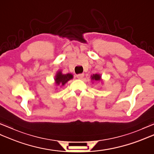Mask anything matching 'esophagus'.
Segmentation results:
<instances>
[{"mask_svg":"<svg viewBox=\"0 0 154 154\" xmlns=\"http://www.w3.org/2000/svg\"><path fill=\"white\" fill-rule=\"evenodd\" d=\"M84 77V74L83 73H80V74H78L77 75V77L78 78V79H82V78Z\"/></svg>","mask_w":154,"mask_h":154,"instance_id":"obj_1","label":"esophagus"}]
</instances>
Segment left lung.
<instances>
[{
  "mask_svg": "<svg viewBox=\"0 0 154 154\" xmlns=\"http://www.w3.org/2000/svg\"><path fill=\"white\" fill-rule=\"evenodd\" d=\"M91 79L93 80H95V81H100L101 79V77L100 76V75L99 74H95V75H93L91 76Z\"/></svg>",
  "mask_w": 154,
  "mask_h": 154,
  "instance_id": "obj_1",
  "label": "left lung"
}]
</instances>
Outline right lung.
I'll return each mask as SVG.
<instances>
[{
  "label": "right lung",
  "mask_w": 154,
  "mask_h": 154,
  "mask_svg": "<svg viewBox=\"0 0 154 154\" xmlns=\"http://www.w3.org/2000/svg\"><path fill=\"white\" fill-rule=\"evenodd\" d=\"M73 78V75L70 73L67 74H62L61 71H59L55 77V83H56L57 85H60L61 84V85H64L68 81H69Z\"/></svg>",
  "instance_id": "1"
}]
</instances>
